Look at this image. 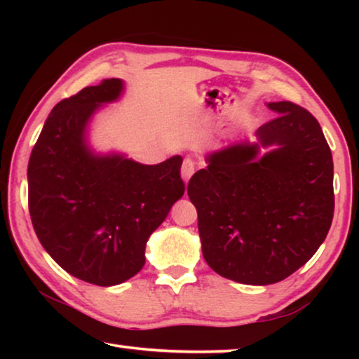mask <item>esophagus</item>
Masks as SVG:
<instances>
[{"label": "esophagus", "instance_id": "34e87169", "mask_svg": "<svg viewBox=\"0 0 359 359\" xmlns=\"http://www.w3.org/2000/svg\"><path fill=\"white\" fill-rule=\"evenodd\" d=\"M196 171V163H194L191 158H185L184 160V165H182V179H184L185 184H188V180L191 179V175Z\"/></svg>", "mask_w": 359, "mask_h": 359}]
</instances>
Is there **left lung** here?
I'll return each instance as SVG.
<instances>
[{"label":"left lung","instance_id":"obj_1","mask_svg":"<svg viewBox=\"0 0 359 359\" xmlns=\"http://www.w3.org/2000/svg\"><path fill=\"white\" fill-rule=\"evenodd\" d=\"M266 106L277 117L259 126L257 142L205 155L187 190L205 263L245 285L277 283L306 264L334 214L332 155L317 118L290 101Z\"/></svg>","mask_w":359,"mask_h":359}]
</instances>
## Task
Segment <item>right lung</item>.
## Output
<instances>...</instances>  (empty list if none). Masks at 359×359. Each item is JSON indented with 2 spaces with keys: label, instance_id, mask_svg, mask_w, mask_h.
<instances>
[{
  "label": "right lung",
  "instance_id": "right-lung-1",
  "mask_svg": "<svg viewBox=\"0 0 359 359\" xmlns=\"http://www.w3.org/2000/svg\"><path fill=\"white\" fill-rule=\"evenodd\" d=\"M123 92L121 79H106L60 101L28 163V208L42 247L71 276L100 287L142 269L149 238L185 191L180 155L142 165L90 145L93 115Z\"/></svg>",
  "mask_w": 359,
  "mask_h": 359
}]
</instances>
